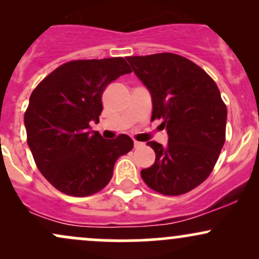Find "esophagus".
Listing matches in <instances>:
<instances>
[{
	"label": "esophagus",
	"instance_id": "obj_1",
	"mask_svg": "<svg viewBox=\"0 0 259 259\" xmlns=\"http://www.w3.org/2000/svg\"><path fill=\"white\" fill-rule=\"evenodd\" d=\"M142 146H144V144H142V142L134 141V147H135V148H140V147H142Z\"/></svg>",
	"mask_w": 259,
	"mask_h": 259
}]
</instances>
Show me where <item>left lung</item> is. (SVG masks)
I'll list each match as a JSON object with an SVG mask.
<instances>
[{
    "label": "left lung",
    "instance_id": "left-lung-1",
    "mask_svg": "<svg viewBox=\"0 0 259 259\" xmlns=\"http://www.w3.org/2000/svg\"><path fill=\"white\" fill-rule=\"evenodd\" d=\"M152 96V118L162 119L167 147L147 142L156 153L141 177L167 196L191 191L209 177L225 142L227 106L208 74L183 56L156 53L126 57Z\"/></svg>",
    "mask_w": 259,
    "mask_h": 259
}]
</instances>
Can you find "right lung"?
<instances>
[{
    "mask_svg": "<svg viewBox=\"0 0 259 259\" xmlns=\"http://www.w3.org/2000/svg\"><path fill=\"white\" fill-rule=\"evenodd\" d=\"M132 73L121 57L59 65L32 91L24 114L26 141L38 170L65 195L86 197L112 179L115 160L133 150L127 135L105 140L90 132L109 82Z\"/></svg>",
    "mask_w": 259,
    "mask_h": 259,
    "instance_id": "right-lung-1",
    "label": "right lung"
}]
</instances>
